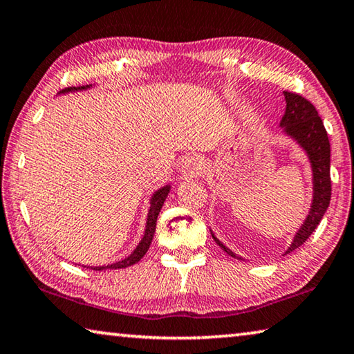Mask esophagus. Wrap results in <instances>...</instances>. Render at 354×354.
<instances>
[{"label":"esophagus","mask_w":354,"mask_h":354,"mask_svg":"<svg viewBox=\"0 0 354 354\" xmlns=\"http://www.w3.org/2000/svg\"><path fill=\"white\" fill-rule=\"evenodd\" d=\"M205 171V165L203 162H201L200 157H187L186 160H184V165H183V173L186 176H198L201 173Z\"/></svg>","instance_id":"1"}]
</instances>
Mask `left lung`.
<instances>
[{"mask_svg":"<svg viewBox=\"0 0 354 354\" xmlns=\"http://www.w3.org/2000/svg\"><path fill=\"white\" fill-rule=\"evenodd\" d=\"M285 100H287V109L285 115L280 121V127L283 132L291 137L295 142H298L299 147L306 151V154L310 160L312 176H313V198L310 211L306 217L298 233L295 234V239L285 255L298 249L307 241V238L315 232L318 223L326 212L329 201H330V145L328 138V132L324 129L322 118L318 116V111L312 102H308L301 94L283 91ZM212 239L216 241L217 245H221L223 252L234 258H243L233 254L232 250L225 248L218 241L214 233L211 232Z\"/></svg>","mask_w":354,"mask_h":354,"instance_id":"1","label":"left lung"}]
</instances>
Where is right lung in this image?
Listing matches in <instances>:
<instances>
[{
	"label": "right lung",
	"instance_id": "obj_1",
	"mask_svg": "<svg viewBox=\"0 0 354 354\" xmlns=\"http://www.w3.org/2000/svg\"><path fill=\"white\" fill-rule=\"evenodd\" d=\"M89 86H91V85L78 86V88L72 86V88H66L59 93L64 94V93H71V91H82V89H88ZM168 192H170V186H165V187H160L159 190H156V192L153 194V197H151V206H149V212H148V218H147V228H145L143 238L138 243L136 250H133L129 257H126L124 260L111 263V265H106V266H91V269H94V271H105V269H121V268H127V266L136 265V263L142 260L143 255L147 254L148 249H149L151 241H153V238H154L157 216H159V212L162 209V205H164ZM85 268H88V266H85Z\"/></svg>",
	"mask_w": 354,
	"mask_h": 354
}]
</instances>
